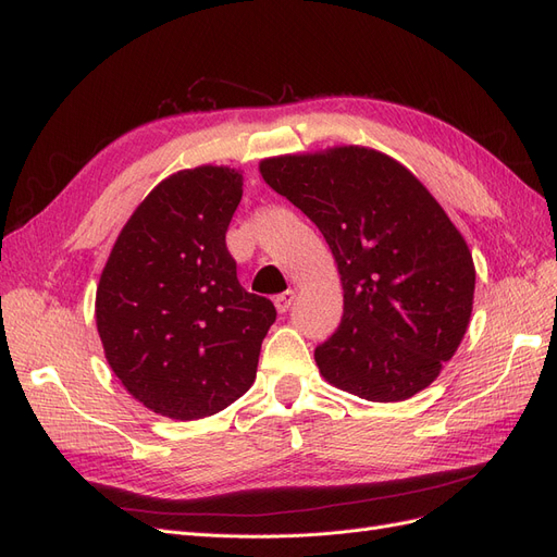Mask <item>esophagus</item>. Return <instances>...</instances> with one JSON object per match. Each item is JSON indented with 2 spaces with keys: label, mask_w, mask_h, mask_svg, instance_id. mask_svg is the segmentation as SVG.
Listing matches in <instances>:
<instances>
[{
  "label": "esophagus",
  "mask_w": 557,
  "mask_h": 557,
  "mask_svg": "<svg viewBox=\"0 0 557 557\" xmlns=\"http://www.w3.org/2000/svg\"><path fill=\"white\" fill-rule=\"evenodd\" d=\"M295 301V290H285L281 295L274 297V304H276V311L278 313H285L287 309H290V304Z\"/></svg>",
  "instance_id": "esophagus-1"
}]
</instances>
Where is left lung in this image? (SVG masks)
I'll list each match as a JSON object with an SVG mask.
<instances>
[{
    "label": "left lung",
    "mask_w": 557,
    "mask_h": 557,
    "mask_svg": "<svg viewBox=\"0 0 557 557\" xmlns=\"http://www.w3.org/2000/svg\"><path fill=\"white\" fill-rule=\"evenodd\" d=\"M258 170L318 225L341 276L343 318L315 348L320 375L375 403L426 389L472 315L474 262L461 230L406 165L373 147L281 154Z\"/></svg>",
    "instance_id": "1"
}]
</instances>
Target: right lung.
<instances>
[{
    "mask_svg": "<svg viewBox=\"0 0 557 557\" xmlns=\"http://www.w3.org/2000/svg\"><path fill=\"white\" fill-rule=\"evenodd\" d=\"M242 170L198 165L149 190L96 285V330L112 373L151 412L216 414L253 385L270 299L246 293L225 248Z\"/></svg>",
    "mask_w": 557,
    "mask_h": 557,
    "instance_id": "right-lung-1",
    "label": "right lung"
}]
</instances>
